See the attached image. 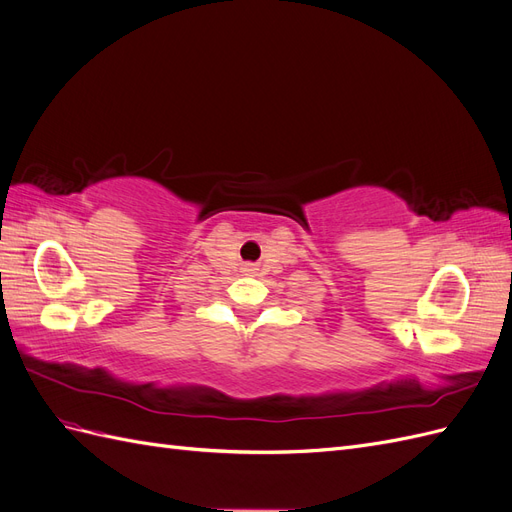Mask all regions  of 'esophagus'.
<instances>
[{"instance_id": "34e87169", "label": "esophagus", "mask_w": 512, "mask_h": 512, "mask_svg": "<svg viewBox=\"0 0 512 512\" xmlns=\"http://www.w3.org/2000/svg\"><path fill=\"white\" fill-rule=\"evenodd\" d=\"M245 271H247V273H252V271H254V267H252V265H245Z\"/></svg>"}]
</instances>
